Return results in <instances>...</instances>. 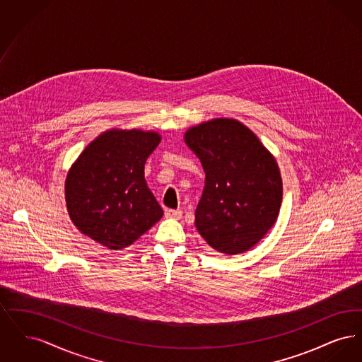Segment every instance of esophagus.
Returning a JSON list of instances; mask_svg holds the SVG:
<instances>
[{"label": "esophagus", "mask_w": 362, "mask_h": 362, "mask_svg": "<svg viewBox=\"0 0 362 362\" xmlns=\"http://www.w3.org/2000/svg\"><path fill=\"white\" fill-rule=\"evenodd\" d=\"M165 217L167 218H173V220H180L182 218V210L168 209V210H165Z\"/></svg>", "instance_id": "34e87169"}]
</instances>
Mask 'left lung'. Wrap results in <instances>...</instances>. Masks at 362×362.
Listing matches in <instances>:
<instances>
[{
	"instance_id": "1",
	"label": "left lung",
	"mask_w": 362,
	"mask_h": 362,
	"mask_svg": "<svg viewBox=\"0 0 362 362\" xmlns=\"http://www.w3.org/2000/svg\"><path fill=\"white\" fill-rule=\"evenodd\" d=\"M185 142L206 173L195 210L197 230L218 252L248 251L279 213L282 177L276 157L252 130L230 118L189 127Z\"/></svg>"
}]
</instances>
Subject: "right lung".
<instances>
[{
    "label": "right lung",
    "mask_w": 362,
    "mask_h": 362,
    "mask_svg": "<svg viewBox=\"0 0 362 362\" xmlns=\"http://www.w3.org/2000/svg\"><path fill=\"white\" fill-rule=\"evenodd\" d=\"M161 141L157 132L111 129L70 167L65 199L71 223L108 250L133 244L163 217L144 168Z\"/></svg>",
    "instance_id": "right-lung-1"
}]
</instances>
